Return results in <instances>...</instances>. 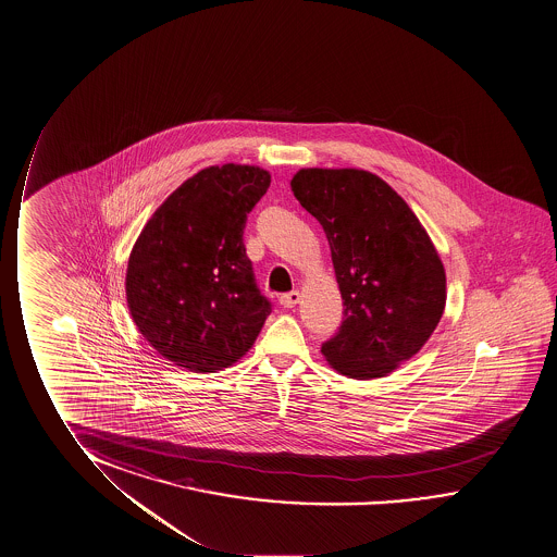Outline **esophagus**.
Masks as SVG:
<instances>
[{
    "instance_id": "1",
    "label": "esophagus",
    "mask_w": 557,
    "mask_h": 557,
    "mask_svg": "<svg viewBox=\"0 0 557 557\" xmlns=\"http://www.w3.org/2000/svg\"><path fill=\"white\" fill-rule=\"evenodd\" d=\"M298 290H292L288 292V294H283V296H281V306H284V308H296V304H298Z\"/></svg>"
}]
</instances>
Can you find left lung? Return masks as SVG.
Listing matches in <instances>:
<instances>
[{
  "label": "left lung",
  "instance_id": "left-lung-1",
  "mask_svg": "<svg viewBox=\"0 0 557 557\" xmlns=\"http://www.w3.org/2000/svg\"><path fill=\"white\" fill-rule=\"evenodd\" d=\"M290 186L323 226L344 299L324 359L357 381L391 374L423 348L446 308L431 236L398 191L363 169H299Z\"/></svg>",
  "mask_w": 557,
  "mask_h": 557
}]
</instances>
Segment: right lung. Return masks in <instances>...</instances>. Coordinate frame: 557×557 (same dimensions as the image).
<instances>
[{
	"label": "right lung",
	"mask_w": 557,
	"mask_h": 557,
	"mask_svg": "<svg viewBox=\"0 0 557 557\" xmlns=\"http://www.w3.org/2000/svg\"><path fill=\"white\" fill-rule=\"evenodd\" d=\"M271 184L258 165H213L184 181L134 242L126 304L159 356L194 373L234 366L261 333V296L242 242Z\"/></svg>",
	"instance_id": "right-lung-1"
}]
</instances>
